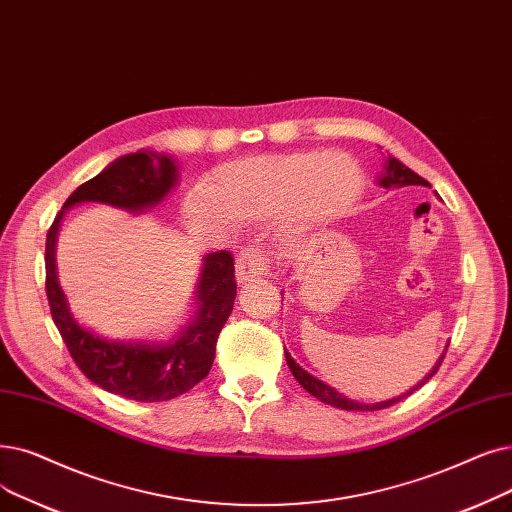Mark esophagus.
<instances>
[{"instance_id": "esophagus-1", "label": "esophagus", "mask_w": 512, "mask_h": 512, "mask_svg": "<svg viewBox=\"0 0 512 512\" xmlns=\"http://www.w3.org/2000/svg\"><path fill=\"white\" fill-rule=\"evenodd\" d=\"M270 272V259L263 249H242L236 259V278L247 282L251 278H263Z\"/></svg>"}]
</instances>
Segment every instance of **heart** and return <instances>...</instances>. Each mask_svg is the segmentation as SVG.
Segmentation results:
<instances>
[{"mask_svg":"<svg viewBox=\"0 0 512 512\" xmlns=\"http://www.w3.org/2000/svg\"><path fill=\"white\" fill-rule=\"evenodd\" d=\"M362 192L360 167L326 152L247 157L217 167L190 194L194 219L265 221L286 215L299 226H322L345 215Z\"/></svg>","mask_w":512,"mask_h":512,"instance_id":"obj_1","label":"heart"}]
</instances>
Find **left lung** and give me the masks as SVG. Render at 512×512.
Instances as JSON below:
<instances>
[{"instance_id": "obj_1", "label": "left lung", "mask_w": 512, "mask_h": 512, "mask_svg": "<svg viewBox=\"0 0 512 512\" xmlns=\"http://www.w3.org/2000/svg\"><path fill=\"white\" fill-rule=\"evenodd\" d=\"M383 169H385V175L381 177V186H385V188H402V186H429V182L425 180V177H420L418 173H414L408 165H404L402 161L399 159H395L393 154H389L387 152V159H385V165H383ZM284 355H286V364H288V368H291V372H293V376L297 379V383L307 391V393H311L314 397H318L320 402H324V404H330V406H335V408H341V410H358V412H372V410H383V408H389V406H393V404H397V402H402V399H406L408 395H412L416 389H420L422 385H425L431 376H435L437 374V370H439V366H441V362H443V358H446V355H441V360L437 362V366L431 370V374L427 376L425 381H422L420 385H416V389H412V391H408L406 395H399V397H393V399H389V402H381V404H360V402H353V399H347L345 395H341L339 391H335L332 387H328V385H324L322 381H318L316 376H311L309 372H305L293 358H291V353L288 351H284Z\"/></svg>"}]
</instances>
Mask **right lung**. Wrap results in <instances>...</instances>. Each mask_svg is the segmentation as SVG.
Segmentation results:
<instances>
[{"label": "right lung", "instance_id": "add662e5", "mask_svg": "<svg viewBox=\"0 0 512 512\" xmlns=\"http://www.w3.org/2000/svg\"><path fill=\"white\" fill-rule=\"evenodd\" d=\"M175 184V165L165 154H125L90 182L81 184L62 205L106 203L127 211H140L163 201ZM60 211L46 238V295L60 337L77 368L108 393L133 402H167L188 393L209 374L215 360L219 332L232 314L236 297L234 257L230 251L211 253L198 280V318L171 345L113 343L81 328L56 280L54 247L60 226Z\"/></svg>", "mask_w": 512, "mask_h": 512}]
</instances>
